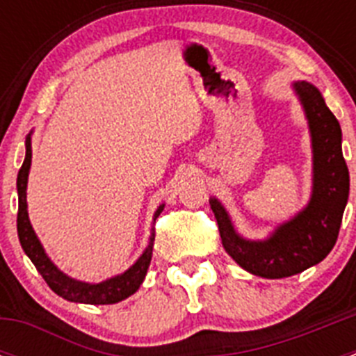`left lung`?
Masks as SVG:
<instances>
[{"mask_svg":"<svg viewBox=\"0 0 356 356\" xmlns=\"http://www.w3.org/2000/svg\"><path fill=\"white\" fill-rule=\"evenodd\" d=\"M312 137V196L291 221L280 225L266 241H248L235 232L225 207L212 197L226 253L248 273L262 278H287L316 266L333 250L341 229L350 172L342 156V131L319 90L308 81H294Z\"/></svg>","mask_w":356,"mask_h":356,"instance_id":"8db88e82","label":"left lung"}]
</instances>
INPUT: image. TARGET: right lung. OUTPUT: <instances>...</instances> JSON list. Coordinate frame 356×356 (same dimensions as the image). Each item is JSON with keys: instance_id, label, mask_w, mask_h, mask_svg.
<instances>
[{"instance_id": "obj_1", "label": "right lung", "mask_w": 356, "mask_h": 356, "mask_svg": "<svg viewBox=\"0 0 356 356\" xmlns=\"http://www.w3.org/2000/svg\"><path fill=\"white\" fill-rule=\"evenodd\" d=\"M31 165V137H26V156L24 162L19 169L17 175V196H19V210H17V235L19 242L23 246L24 253L28 254V259L33 262L37 267V271L42 275L46 280V284L49 285L55 294L67 301H74V303H87V305H112L119 303V301L127 300L128 296L139 291L140 284L146 278L147 267L151 262V254H153V242H155V228H151L149 244L140 254L139 260L134 266L124 271L122 275L112 276V278L105 280L102 284H85V282H78V280L69 278L67 275L56 269L55 264L48 259V254L44 251L42 244L37 238L35 232L31 228L30 219H28V205H26V185H28V172H30ZM163 210V205L156 209V217Z\"/></svg>"}]
</instances>
